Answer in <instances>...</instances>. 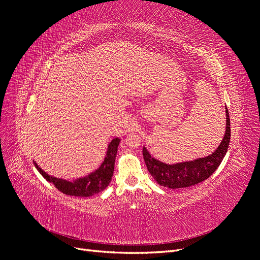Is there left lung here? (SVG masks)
<instances>
[{
    "instance_id": "obj_1",
    "label": "left lung",
    "mask_w": 260,
    "mask_h": 260,
    "mask_svg": "<svg viewBox=\"0 0 260 260\" xmlns=\"http://www.w3.org/2000/svg\"><path fill=\"white\" fill-rule=\"evenodd\" d=\"M225 116L226 125L223 140L214 153L204 158L167 165L153 158L147 149L143 147V157L147 170L157 181V183L169 188H182L198 184L214 174L219 165L221 164L230 143V117L226 107Z\"/></svg>"
}]
</instances>
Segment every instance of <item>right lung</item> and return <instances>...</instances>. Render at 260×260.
<instances>
[{"instance_id": "right-lung-1", "label": "right lung", "mask_w": 260, "mask_h": 260, "mask_svg": "<svg viewBox=\"0 0 260 260\" xmlns=\"http://www.w3.org/2000/svg\"><path fill=\"white\" fill-rule=\"evenodd\" d=\"M119 142L120 140L116 138L108 144L105 159L98 170L93 171L92 174L84 178L77 179L75 181H67L49 176L46 172H44L38 166V164L36 161H34V164L38 171L43 176V178L48 180L49 182L53 183L55 187L61 193L72 196H80V198H88V196H92L105 190L109 182L112 181L117 148L118 145H119Z\"/></svg>"}]
</instances>
